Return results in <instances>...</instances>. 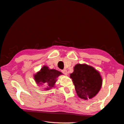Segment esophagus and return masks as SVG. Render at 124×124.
I'll return each instance as SVG.
<instances>
[{
    "instance_id": "34e87169",
    "label": "esophagus",
    "mask_w": 124,
    "mask_h": 124,
    "mask_svg": "<svg viewBox=\"0 0 124 124\" xmlns=\"http://www.w3.org/2000/svg\"><path fill=\"white\" fill-rule=\"evenodd\" d=\"M62 72L64 74H65V75H67L68 74V72H67V70H62Z\"/></svg>"
}]
</instances>
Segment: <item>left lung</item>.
Segmentation results:
<instances>
[{
    "instance_id": "obj_1",
    "label": "left lung",
    "mask_w": 124,
    "mask_h": 124,
    "mask_svg": "<svg viewBox=\"0 0 124 124\" xmlns=\"http://www.w3.org/2000/svg\"><path fill=\"white\" fill-rule=\"evenodd\" d=\"M70 74L77 95L84 100L91 99L101 90L103 79L100 72L87 64H77Z\"/></svg>"
}]
</instances>
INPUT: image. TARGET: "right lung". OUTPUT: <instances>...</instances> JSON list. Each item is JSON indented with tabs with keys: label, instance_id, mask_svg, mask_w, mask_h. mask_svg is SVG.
Here are the masks:
<instances>
[{
	"label": "right lung",
	"instance_id": "right-lung-1",
	"mask_svg": "<svg viewBox=\"0 0 124 124\" xmlns=\"http://www.w3.org/2000/svg\"><path fill=\"white\" fill-rule=\"evenodd\" d=\"M62 72L54 69L51 70L48 67L44 66L39 71L34 75V78L38 85H45L46 88L44 90H48L54 87L57 78L62 75Z\"/></svg>",
	"mask_w": 124,
	"mask_h": 124
}]
</instances>
